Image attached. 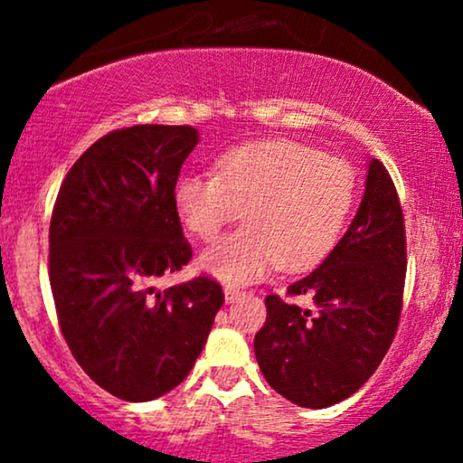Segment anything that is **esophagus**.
Instances as JSON below:
<instances>
[{
	"mask_svg": "<svg viewBox=\"0 0 463 463\" xmlns=\"http://www.w3.org/2000/svg\"><path fill=\"white\" fill-rule=\"evenodd\" d=\"M223 296H226V302H235V300H240V298H244V291H240V288L226 287V288H223Z\"/></svg>",
	"mask_w": 463,
	"mask_h": 463,
	"instance_id": "1",
	"label": "esophagus"
}]
</instances>
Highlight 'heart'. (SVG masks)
Listing matches in <instances>:
<instances>
[{
	"label": "heart",
	"mask_w": 463,
	"mask_h": 463,
	"mask_svg": "<svg viewBox=\"0 0 463 463\" xmlns=\"http://www.w3.org/2000/svg\"><path fill=\"white\" fill-rule=\"evenodd\" d=\"M354 170L298 141L246 143L223 154L214 175H185L175 205L193 235L210 241L244 210L246 228L210 246L199 266L237 287L275 266L305 270L334 249L354 205Z\"/></svg>",
	"instance_id": "heart-1"
}]
</instances>
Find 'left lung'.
<instances>
[{
  "label": "left lung",
  "instance_id": "left-lung-1",
  "mask_svg": "<svg viewBox=\"0 0 463 463\" xmlns=\"http://www.w3.org/2000/svg\"><path fill=\"white\" fill-rule=\"evenodd\" d=\"M405 226L385 165H367L361 205L325 261L287 288L311 309L266 296L255 358L269 385L300 408H329L361 390L394 340L403 307Z\"/></svg>",
  "mask_w": 463,
  "mask_h": 463
}]
</instances>
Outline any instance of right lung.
Here are the masks:
<instances>
[{
    "mask_svg": "<svg viewBox=\"0 0 463 463\" xmlns=\"http://www.w3.org/2000/svg\"><path fill=\"white\" fill-rule=\"evenodd\" d=\"M190 125H134L98 138L73 163L49 228V279L78 365L123 401L175 390L202 354L223 305L219 282L156 291L193 258L175 205Z\"/></svg>",
    "mask_w": 463,
    "mask_h": 463,
    "instance_id": "add662e5",
    "label": "right lung"
}]
</instances>
